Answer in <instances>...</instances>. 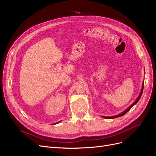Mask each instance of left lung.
Instances as JSON below:
<instances>
[{
    "label": "left lung",
    "mask_w": 156,
    "mask_h": 156,
    "mask_svg": "<svg viewBox=\"0 0 156 156\" xmlns=\"http://www.w3.org/2000/svg\"><path fill=\"white\" fill-rule=\"evenodd\" d=\"M143 88H144V81H143V85H142V88H141V90H140V93L139 94V96H138V98H136V100L133 103V104H132L131 105H130L128 108H127V109H126L124 111H123L122 112L120 113L119 115H116V116H102L103 118H104V119H115V118H117V117H120V116H124L125 114H126V113L128 112L131 107H133V105H135L136 103H137L139 101V100H140V98L141 97V96H142V94H143Z\"/></svg>",
    "instance_id": "obj_1"
}]
</instances>
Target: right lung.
<instances>
[{"label":"right lung","instance_id":"1","mask_svg":"<svg viewBox=\"0 0 156 156\" xmlns=\"http://www.w3.org/2000/svg\"><path fill=\"white\" fill-rule=\"evenodd\" d=\"M60 122H56V123H55V124H58V123H59Z\"/></svg>","mask_w":156,"mask_h":156}]
</instances>
